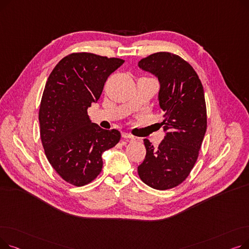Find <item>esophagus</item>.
Here are the masks:
<instances>
[{
	"instance_id": "obj_1",
	"label": "esophagus",
	"mask_w": 249,
	"mask_h": 249,
	"mask_svg": "<svg viewBox=\"0 0 249 249\" xmlns=\"http://www.w3.org/2000/svg\"><path fill=\"white\" fill-rule=\"evenodd\" d=\"M121 134H122V137L124 139H134V136L131 135L130 133H128V132H122Z\"/></svg>"
}]
</instances>
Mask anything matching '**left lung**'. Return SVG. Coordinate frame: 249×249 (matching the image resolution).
Here are the masks:
<instances>
[{
    "instance_id": "obj_1",
    "label": "left lung",
    "mask_w": 249,
    "mask_h": 249,
    "mask_svg": "<svg viewBox=\"0 0 249 249\" xmlns=\"http://www.w3.org/2000/svg\"><path fill=\"white\" fill-rule=\"evenodd\" d=\"M159 78V102L165 133L159 147L144 139L146 155L138 166L141 180L155 190L172 189L190 175L207 129L204 89L186 60L171 52H156L138 62Z\"/></svg>"
}]
</instances>
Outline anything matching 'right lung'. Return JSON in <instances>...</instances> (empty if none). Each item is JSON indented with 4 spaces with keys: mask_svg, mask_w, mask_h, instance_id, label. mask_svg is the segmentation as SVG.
Segmentation results:
<instances>
[{
    "mask_svg": "<svg viewBox=\"0 0 249 249\" xmlns=\"http://www.w3.org/2000/svg\"><path fill=\"white\" fill-rule=\"evenodd\" d=\"M123 62L88 52L71 53L47 78L39 109L42 145L51 166L73 186L94 180L102 171L103 152L121 138L118 130L91 123L88 108L99 100L108 76Z\"/></svg>",
    "mask_w": 249,
    "mask_h": 249,
    "instance_id": "add662e5",
    "label": "right lung"
}]
</instances>
